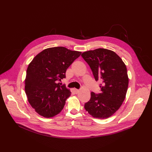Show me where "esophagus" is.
Masks as SVG:
<instances>
[{"instance_id":"obj_1","label":"esophagus","mask_w":152,"mask_h":152,"mask_svg":"<svg viewBox=\"0 0 152 152\" xmlns=\"http://www.w3.org/2000/svg\"><path fill=\"white\" fill-rule=\"evenodd\" d=\"M74 91H75V94H77V93L79 92V91L78 89H74Z\"/></svg>"}]
</instances>
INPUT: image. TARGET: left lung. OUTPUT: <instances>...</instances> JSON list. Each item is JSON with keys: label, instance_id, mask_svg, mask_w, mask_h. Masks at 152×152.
<instances>
[{"label": "left lung", "instance_id": "left-lung-1", "mask_svg": "<svg viewBox=\"0 0 152 152\" xmlns=\"http://www.w3.org/2000/svg\"><path fill=\"white\" fill-rule=\"evenodd\" d=\"M82 56L89 65L95 80L102 82L101 93L91 92L85 109L93 118L107 119L120 108L126 97L129 85L126 66L115 52L106 49L85 52Z\"/></svg>", "mask_w": 152, "mask_h": 152}]
</instances>
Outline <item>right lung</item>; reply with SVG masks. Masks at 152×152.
Instances as JSON below:
<instances>
[{
	"label": "right lung",
	"mask_w": 152,
	"mask_h": 152,
	"mask_svg": "<svg viewBox=\"0 0 152 152\" xmlns=\"http://www.w3.org/2000/svg\"><path fill=\"white\" fill-rule=\"evenodd\" d=\"M81 53L64 47L50 48L29 63L25 89L29 103L39 115L49 118L62 110L71 92L59 81L66 77L67 69Z\"/></svg>",
	"instance_id": "add662e5"
}]
</instances>
